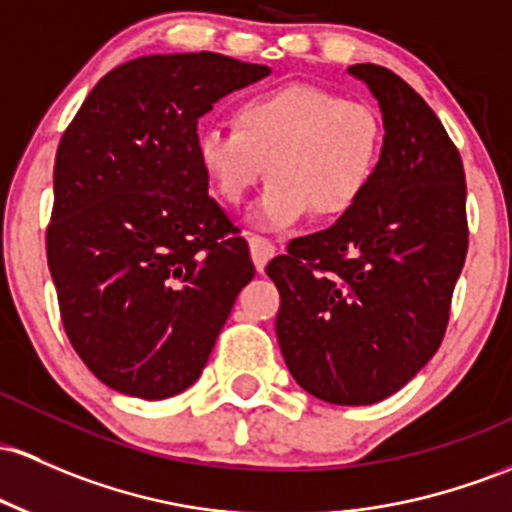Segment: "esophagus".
<instances>
[{"label":"esophagus","instance_id":"1","mask_svg":"<svg viewBox=\"0 0 512 512\" xmlns=\"http://www.w3.org/2000/svg\"><path fill=\"white\" fill-rule=\"evenodd\" d=\"M247 243H250V255H252V262H255L257 272H265L267 262L272 260L274 252H277V247L269 243L267 238H262V235H250V238H247Z\"/></svg>","mask_w":512,"mask_h":512}]
</instances>
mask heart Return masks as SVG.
Here are the masks:
<instances>
[{"instance_id": "1", "label": "heart", "mask_w": 512, "mask_h": 512, "mask_svg": "<svg viewBox=\"0 0 512 512\" xmlns=\"http://www.w3.org/2000/svg\"><path fill=\"white\" fill-rule=\"evenodd\" d=\"M384 153V121L367 101L313 84H286L243 99L235 128L209 126L196 155L226 204H243L265 179L255 223L286 228L308 211L318 221L345 216L372 187Z\"/></svg>"}]
</instances>
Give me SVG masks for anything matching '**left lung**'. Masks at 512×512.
Masks as SVG:
<instances>
[{
  "label": "left lung",
  "mask_w": 512,
  "mask_h": 512,
  "mask_svg": "<svg viewBox=\"0 0 512 512\" xmlns=\"http://www.w3.org/2000/svg\"><path fill=\"white\" fill-rule=\"evenodd\" d=\"M379 101L384 153L362 201L291 240L267 274L277 340L301 389L369 406L408 384L445 338L462 274L466 182L459 150L425 99L381 65H352Z\"/></svg>",
  "instance_id": "1"
}]
</instances>
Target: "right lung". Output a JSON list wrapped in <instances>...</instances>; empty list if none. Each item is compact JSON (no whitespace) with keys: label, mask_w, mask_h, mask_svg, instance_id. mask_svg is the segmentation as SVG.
<instances>
[{"label":"right lung","mask_w":512,"mask_h":512,"mask_svg":"<svg viewBox=\"0 0 512 512\" xmlns=\"http://www.w3.org/2000/svg\"><path fill=\"white\" fill-rule=\"evenodd\" d=\"M267 75L206 50L145 55L101 77L63 133L48 267L70 345L109 389L145 401L189 389L255 277L209 196L196 126Z\"/></svg>","instance_id":"obj_1"}]
</instances>
